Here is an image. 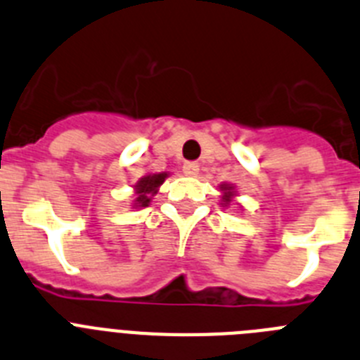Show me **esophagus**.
<instances>
[{
	"instance_id": "esophagus-1",
	"label": "esophagus",
	"mask_w": 360,
	"mask_h": 360,
	"mask_svg": "<svg viewBox=\"0 0 360 360\" xmlns=\"http://www.w3.org/2000/svg\"><path fill=\"white\" fill-rule=\"evenodd\" d=\"M183 172L188 177H195L199 174V165H198V162H184Z\"/></svg>"
}]
</instances>
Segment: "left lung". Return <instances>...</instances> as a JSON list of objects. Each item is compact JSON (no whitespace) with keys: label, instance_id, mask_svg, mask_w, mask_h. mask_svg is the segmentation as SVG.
I'll return each instance as SVG.
<instances>
[{"label":"left lung","instance_id":"8db88e82","mask_svg":"<svg viewBox=\"0 0 360 360\" xmlns=\"http://www.w3.org/2000/svg\"><path fill=\"white\" fill-rule=\"evenodd\" d=\"M219 190H221V202H219V205L224 206V208H228L230 205H233V202H236V198L239 195L236 190V186L230 183L219 184Z\"/></svg>","mask_w":360,"mask_h":360}]
</instances>
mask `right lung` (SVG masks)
Returning a JSON list of instances; mask_svg holds the SVG:
<instances>
[{
    "instance_id": "obj_1",
    "label": "right lung",
    "mask_w": 360,
    "mask_h": 360,
    "mask_svg": "<svg viewBox=\"0 0 360 360\" xmlns=\"http://www.w3.org/2000/svg\"><path fill=\"white\" fill-rule=\"evenodd\" d=\"M168 176H170L168 172H158V174H146V176L137 181L134 184L132 208H146Z\"/></svg>"
}]
</instances>
